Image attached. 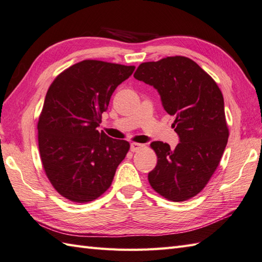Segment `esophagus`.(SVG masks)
Instances as JSON below:
<instances>
[{"instance_id": "1", "label": "esophagus", "mask_w": 262, "mask_h": 262, "mask_svg": "<svg viewBox=\"0 0 262 262\" xmlns=\"http://www.w3.org/2000/svg\"><path fill=\"white\" fill-rule=\"evenodd\" d=\"M142 146H143V144L133 142V143H131V151H132V152H137V151H139L140 149H141Z\"/></svg>"}]
</instances>
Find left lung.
<instances>
[{
    "mask_svg": "<svg viewBox=\"0 0 262 262\" xmlns=\"http://www.w3.org/2000/svg\"><path fill=\"white\" fill-rule=\"evenodd\" d=\"M133 76L157 89L180 138L174 150L162 141L150 144L158 157L150 186L168 200H189L211 179L228 142L221 90L205 70L181 55L141 63Z\"/></svg>",
    "mask_w": 262,
    "mask_h": 262,
    "instance_id": "1",
    "label": "left lung"
}]
</instances>
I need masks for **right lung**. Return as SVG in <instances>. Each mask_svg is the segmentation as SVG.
Returning <instances> with one entry per match:
<instances>
[{
  "label": "right lung",
  "mask_w": 262,
  "mask_h": 262,
  "mask_svg": "<svg viewBox=\"0 0 262 262\" xmlns=\"http://www.w3.org/2000/svg\"><path fill=\"white\" fill-rule=\"evenodd\" d=\"M135 69L84 60L51 83L37 121V141L44 172L66 199L90 202L110 188L130 143L97 127L112 93Z\"/></svg>",
  "instance_id": "1"
}]
</instances>
